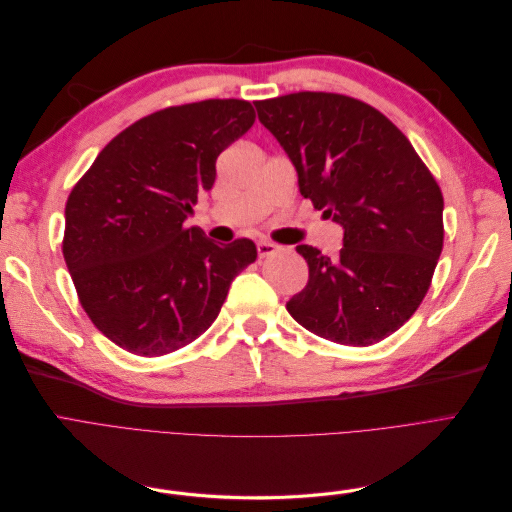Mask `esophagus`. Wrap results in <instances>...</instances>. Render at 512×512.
<instances>
[{
  "label": "esophagus",
  "instance_id": "1",
  "mask_svg": "<svg viewBox=\"0 0 512 512\" xmlns=\"http://www.w3.org/2000/svg\"><path fill=\"white\" fill-rule=\"evenodd\" d=\"M256 250H258V258H267V256H273L277 250H280V245H275L271 241H258Z\"/></svg>",
  "mask_w": 512,
  "mask_h": 512
}]
</instances>
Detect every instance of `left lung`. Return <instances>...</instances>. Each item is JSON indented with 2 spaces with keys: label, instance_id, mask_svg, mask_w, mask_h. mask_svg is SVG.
<instances>
[{
  "label": "left lung",
  "instance_id": "8db88e82",
  "mask_svg": "<svg viewBox=\"0 0 512 512\" xmlns=\"http://www.w3.org/2000/svg\"><path fill=\"white\" fill-rule=\"evenodd\" d=\"M258 119L297 170L299 192L344 228L335 258L297 245L307 286L286 303L318 337L371 346L410 320L444 241L436 179L374 106L324 91L256 102Z\"/></svg>",
  "mask_w": 512,
  "mask_h": 512
}]
</instances>
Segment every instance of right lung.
I'll return each instance as SVG.
<instances>
[{
  "label": "right lung",
  "mask_w": 512,
  "mask_h": 512,
  "mask_svg": "<svg viewBox=\"0 0 512 512\" xmlns=\"http://www.w3.org/2000/svg\"><path fill=\"white\" fill-rule=\"evenodd\" d=\"M245 100H203L151 113L108 143L66 203L64 258L91 322L119 348L162 356L218 318L250 239L215 243L183 228L215 160L252 128Z\"/></svg>",
  "instance_id": "obj_1"
}]
</instances>
